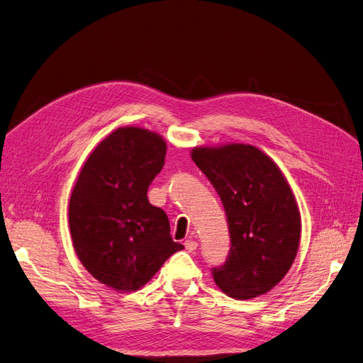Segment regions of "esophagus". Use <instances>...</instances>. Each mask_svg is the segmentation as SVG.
I'll list each match as a JSON object with an SVG mask.
<instances>
[{"mask_svg":"<svg viewBox=\"0 0 363 363\" xmlns=\"http://www.w3.org/2000/svg\"><path fill=\"white\" fill-rule=\"evenodd\" d=\"M184 247H186V250H188L189 252H192V251L196 250V247H199V244H196L195 240H192V239H188V240H184Z\"/></svg>","mask_w":363,"mask_h":363,"instance_id":"34e87169","label":"esophagus"}]
</instances>
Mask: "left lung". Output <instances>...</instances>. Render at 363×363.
I'll list each match as a JSON object with an SVG mask.
<instances>
[{"label":"left lung","mask_w":363,"mask_h":363,"mask_svg":"<svg viewBox=\"0 0 363 363\" xmlns=\"http://www.w3.org/2000/svg\"><path fill=\"white\" fill-rule=\"evenodd\" d=\"M191 157L221 199L232 239L215 284L235 300L269 292L291 269L301 239L300 208L283 171L240 142L194 147Z\"/></svg>","instance_id":"8db88e82"}]
</instances>
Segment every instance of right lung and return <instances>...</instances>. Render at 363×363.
<instances>
[{
  "label": "right lung",
  "instance_id": "right-lung-1",
  "mask_svg": "<svg viewBox=\"0 0 363 363\" xmlns=\"http://www.w3.org/2000/svg\"><path fill=\"white\" fill-rule=\"evenodd\" d=\"M167 140L136 125L119 127L98 144L75 180L68 221L77 257L92 277L118 292L147 284L184 247L171 238L163 208L150 204Z\"/></svg>",
  "mask_w": 363,
  "mask_h": 363
}]
</instances>
